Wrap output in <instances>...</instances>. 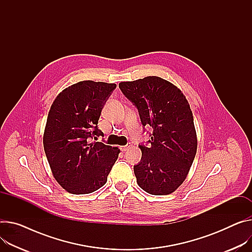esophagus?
Masks as SVG:
<instances>
[{"label":"esophagus","instance_id":"esophagus-1","mask_svg":"<svg viewBox=\"0 0 252 252\" xmlns=\"http://www.w3.org/2000/svg\"><path fill=\"white\" fill-rule=\"evenodd\" d=\"M130 144H127V145H124V146H121V150L122 151H127L129 148H130Z\"/></svg>","mask_w":252,"mask_h":252}]
</instances>
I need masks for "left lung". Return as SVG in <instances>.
<instances>
[{"label":"left lung","mask_w":252,"mask_h":252,"mask_svg":"<svg viewBox=\"0 0 252 252\" xmlns=\"http://www.w3.org/2000/svg\"><path fill=\"white\" fill-rule=\"evenodd\" d=\"M119 88L137 107L142 125L153 128L149 145L139 146L137 184L150 195H169L185 182L197 153L189 104L177 86L159 76L121 82Z\"/></svg>","instance_id":"1"}]
</instances>
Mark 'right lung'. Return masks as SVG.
I'll use <instances>...</instances> for the list:
<instances>
[{"instance_id": "1", "label": "right lung", "mask_w": 252, "mask_h": 252, "mask_svg": "<svg viewBox=\"0 0 252 252\" xmlns=\"http://www.w3.org/2000/svg\"><path fill=\"white\" fill-rule=\"evenodd\" d=\"M116 84L83 81L59 94L48 112L43 146L54 177L66 191L85 195L107 183L118 147L91 142L103 136L102 109Z\"/></svg>"}]
</instances>
